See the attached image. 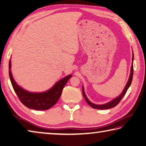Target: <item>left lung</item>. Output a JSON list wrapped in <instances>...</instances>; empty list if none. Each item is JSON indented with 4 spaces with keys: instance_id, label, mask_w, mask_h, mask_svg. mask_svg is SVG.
I'll list each match as a JSON object with an SVG mask.
<instances>
[{
    "instance_id": "left-lung-1",
    "label": "left lung",
    "mask_w": 146,
    "mask_h": 146,
    "mask_svg": "<svg viewBox=\"0 0 146 146\" xmlns=\"http://www.w3.org/2000/svg\"><path fill=\"white\" fill-rule=\"evenodd\" d=\"M132 65H131V73H130V76L128 80V82L127 83V84L125 86L124 89L123 90L122 92L121 93V94L118 96L117 97H116L115 98L113 99L112 100H111L110 102H108L107 104H102V105H97V104H95L94 103H92L90 101L88 98L86 97V94L84 91V88L83 86H82V93L83 95V97H84L86 102H87V104L88 105H90V106H91L92 108H96V109H100V110H105V109H109V108H113L114 107H115L116 105L119 103L120 101L122 100V98L123 97V96L125 95V94H126L127 91L129 89V86H131V83H132V78H133V73H134V68H133V61H134V53L132 52Z\"/></svg>"
}]
</instances>
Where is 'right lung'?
I'll return each mask as SVG.
<instances>
[{
    "mask_svg": "<svg viewBox=\"0 0 146 146\" xmlns=\"http://www.w3.org/2000/svg\"><path fill=\"white\" fill-rule=\"evenodd\" d=\"M11 61L9 64V74L13 88L21 102L26 107L37 110H46L57 103L67 82L71 77L69 75L59 80L48 90L43 92H31L24 90L15 82L11 70Z\"/></svg>",
    "mask_w": 146,
    "mask_h": 146,
    "instance_id": "1",
    "label": "right lung"
}]
</instances>
